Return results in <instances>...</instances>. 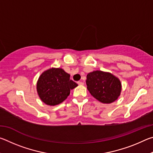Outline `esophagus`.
<instances>
[{"instance_id": "1", "label": "esophagus", "mask_w": 153, "mask_h": 153, "mask_svg": "<svg viewBox=\"0 0 153 153\" xmlns=\"http://www.w3.org/2000/svg\"><path fill=\"white\" fill-rule=\"evenodd\" d=\"M77 84H78V85H80V86H82V85H84V82L79 81V82H77Z\"/></svg>"}]
</instances>
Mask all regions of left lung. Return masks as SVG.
I'll list each match as a JSON object with an SVG mask.
<instances>
[{
  "label": "left lung",
  "mask_w": 153,
  "mask_h": 153,
  "mask_svg": "<svg viewBox=\"0 0 153 153\" xmlns=\"http://www.w3.org/2000/svg\"><path fill=\"white\" fill-rule=\"evenodd\" d=\"M87 89L98 101L109 104L120 97L121 84L117 77L108 72L94 71L87 75Z\"/></svg>",
  "instance_id": "left-lung-1"
}]
</instances>
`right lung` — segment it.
<instances>
[{"mask_svg":"<svg viewBox=\"0 0 153 153\" xmlns=\"http://www.w3.org/2000/svg\"><path fill=\"white\" fill-rule=\"evenodd\" d=\"M77 86L70 75L61 68H51L41 74L37 82L38 96L45 104L55 106L63 102L70 90Z\"/></svg>","mask_w":153,"mask_h":153,"instance_id":"add662e5","label":"right lung"}]
</instances>
